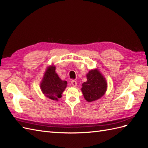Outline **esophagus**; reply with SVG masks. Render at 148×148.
Returning a JSON list of instances; mask_svg holds the SVG:
<instances>
[{
	"label": "esophagus",
	"instance_id": "esophagus-1",
	"mask_svg": "<svg viewBox=\"0 0 148 148\" xmlns=\"http://www.w3.org/2000/svg\"><path fill=\"white\" fill-rule=\"evenodd\" d=\"M71 84H72V86L74 87H76L77 86V82L75 81V80H72V81L71 82Z\"/></svg>",
	"mask_w": 148,
	"mask_h": 148
}]
</instances>
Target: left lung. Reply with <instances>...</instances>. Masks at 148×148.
Segmentation results:
<instances>
[{
	"label": "left lung",
	"mask_w": 148,
	"mask_h": 148,
	"mask_svg": "<svg viewBox=\"0 0 148 148\" xmlns=\"http://www.w3.org/2000/svg\"><path fill=\"white\" fill-rule=\"evenodd\" d=\"M87 81L82 84V91L85 100L92 102L100 99L105 95L107 83L105 77L97 69L89 71L86 74Z\"/></svg>",
	"instance_id": "obj_1"
}]
</instances>
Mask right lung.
I'll list each match as a JSON object with an SVG mask.
<instances>
[{
  "label": "right lung",
  "instance_id": "right-lung-1",
  "mask_svg": "<svg viewBox=\"0 0 148 148\" xmlns=\"http://www.w3.org/2000/svg\"><path fill=\"white\" fill-rule=\"evenodd\" d=\"M66 81L62 80L56 71V66L49 65L44 72L40 84L44 96L53 101H58L66 88Z\"/></svg>",
  "mask_w": 148,
  "mask_h": 148
}]
</instances>
